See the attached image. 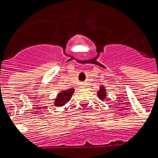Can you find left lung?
I'll return each instance as SVG.
<instances>
[{"instance_id":"8db88e82","label":"left lung","mask_w":158,"mask_h":158,"mask_svg":"<svg viewBox=\"0 0 158 158\" xmlns=\"http://www.w3.org/2000/svg\"><path fill=\"white\" fill-rule=\"evenodd\" d=\"M106 89L104 86H100V90H99V92H97V96L98 97L100 98L101 100H105V98L106 97Z\"/></svg>"}]
</instances>
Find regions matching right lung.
<instances>
[{
	"label": "right lung",
	"mask_w": 158,
	"mask_h": 158,
	"mask_svg": "<svg viewBox=\"0 0 158 158\" xmlns=\"http://www.w3.org/2000/svg\"><path fill=\"white\" fill-rule=\"evenodd\" d=\"M75 89L69 88L68 90L66 91H62L60 93H58L56 96V98L55 99V106H62L67 103L71 100L73 92H74Z\"/></svg>",
	"instance_id": "1"
}]
</instances>
